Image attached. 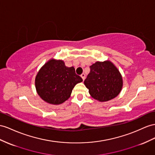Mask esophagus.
<instances>
[{
  "label": "esophagus",
  "mask_w": 155,
  "mask_h": 155,
  "mask_svg": "<svg viewBox=\"0 0 155 155\" xmlns=\"http://www.w3.org/2000/svg\"><path fill=\"white\" fill-rule=\"evenodd\" d=\"M81 77H82V80L84 81L85 77H86V74H85L84 73H82V74H81Z\"/></svg>",
  "instance_id": "1"
}]
</instances>
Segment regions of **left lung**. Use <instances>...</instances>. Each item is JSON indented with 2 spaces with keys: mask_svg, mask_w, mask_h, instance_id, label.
Segmentation results:
<instances>
[{
  "mask_svg": "<svg viewBox=\"0 0 155 155\" xmlns=\"http://www.w3.org/2000/svg\"><path fill=\"white\" fill-rule=\"evenodd\" d=\"M84 82L89 94L100 102L111 100L121 92L123 81L120 71L109 60L96 61L90 67Z\"/></svg>",
  "mask_w": 155,
  "mask_h": 155,
  "instance_id": "left-lung-1",
  "label": "left lung"
}]
</instances>
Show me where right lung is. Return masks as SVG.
Here are the masks:
<instances>
[{
  "label": "right lung",
  "instance_id": "obj_1",
  "mask_svg": "<svg viewBox=\"0 0 155 155\" xmlns=\"http://www.w3.org/2000/svg\"><path fill=\"white\" fill-rule=\"evenodd\" d=\"M82 82L73 67H66L61 59L54 58L44 65L35 77L38 96L48 104L59 105L70 97L74 86Z\"/></svg>",
  "mask_w": 155,
  "mask_h": 155
}]
</instances>
